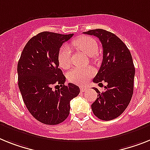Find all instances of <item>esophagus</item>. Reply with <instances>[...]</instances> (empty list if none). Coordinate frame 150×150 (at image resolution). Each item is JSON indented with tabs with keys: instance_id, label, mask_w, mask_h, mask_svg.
Masks as SVG:
<instances>
[{
	"instance_id": "1",
	"label": "esophagus",
	"mask_w": 150,
	"mask_h": 150,
	"mask_svg": "<svg viewBox=\"0 0 150 150\" xmlns=\"http://www.w3.org/2000/svg\"><path fill=\"white\" fill-rule=\"evenodd\" d=\"M86 89H87V88L86 87H80V90H81V92H84V91H86Z\"/></svg>"
}]
</instances>
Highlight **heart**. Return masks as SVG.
<instances>
[{"instance_id": "b5f03b06", "label": "heart", "mask_w": 150, "mask_h": 150, "mask_svg": "<svg viewBox=\"0 0 150 150\" xmlns=\"http://www.w3.org/2000/svg\"><path fill=\"white\" fill-rule=\"evenodd\" d=\"M71 46L75 50L81 52L88 56L91 62L96 60V53L98 52V44L95 40L88 36H81L71 42ZM58 62L60 67L68 69L71 65V51L67 46H62L58 53ZM94 71L91 67L75 68L68 73L67 79L70 82L76 85H85L88 79L94 75Z\"/></svg>"}]
</instances>
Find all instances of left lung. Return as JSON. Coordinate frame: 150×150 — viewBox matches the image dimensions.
I'll list each match as a JSON object with an SVG mask.
<instances>
[{"label":"left lung","instance_id":"1","mask_svg":"<svg viewBox=\"0 0 150 150\" xmlns=\"http://www.w3.org/2000/svg\"><path fill=\"white\" fill-rule=\"evenodd\" d=\"M84 33L96 36L102 44L103 61L93 81L107 84L102 93L93 88L98 98L91 109L100 120H113L126 110L133 96L135 68L131 54L119 37L107 30L96 29Z\"/></svg>","mask_w":150,"mask_h":150}]
</instances>
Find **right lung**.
<instances>
[{
    "label": "right lung",
    "instance_id": "obj_1",
    "mask_svg": "<svg viewBox=\"0 0 150 150\" xmlns=\"http://www.w3.org/2000/svg\"><path fill=\"white\" fill-rule=\"evenodd\" d=\"M72 36L40 33L27 42L18 62V86L23 102L33 117L47 125L63 122L69 114L70 101L80 92L72 83L65 85L57 59L62 45ZM53 85L59 88L53 90Z\"/></svg>",
    "mask_w": 150,
    "mask_h": 150
}]
</instances>
